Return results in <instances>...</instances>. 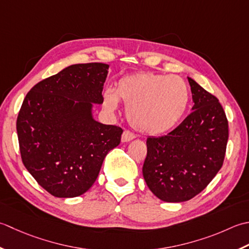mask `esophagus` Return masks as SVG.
Instances as JSON below:
<instances>
[{
	"instance_id": "34e87169",
	"label": "esophagus",
	"mask_w": 249,
	"mask_h": 249,
	"mask_svg": "<svg viewBox=\"0 0 249 249\" xmlns=\"http://www.w3.org/2000/svg\"><path fill=\"white\" fill-rule=\"evenodd\" d=\"M134 138L135 136L133 133H132V132H130L128 130H124L123 135H121V142H123V143H126V142H130Z\"/></svg>"
}]
</instances>
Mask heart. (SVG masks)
I'll return each instance as SVG.
<instances>
[{"mask_svg": "<svg viewBox=\"0 0 249 249\" xmlns=\"http://www.w3.org/2000/svg\"><path fill=\"white\" fill-rule=\"evenodd\" d=\"M119 100L126 106V118L134 129L157 135L178 124L189 106L190 93L178 76L138 73L124 76L115 89L105 90L103 106L115 111Z\"/></svg>", "mask_w": 249, "mask_h": 249, "instance_id": "heart-1", "label": "heart"}]
</instances>
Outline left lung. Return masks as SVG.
I'll use <instances>...</instances> for the list:
<instances>
[{"label":"left lung","mask_w":249,"mask_h":249,"mask_svg":"<svg viewBox=\"0 0 249 249\" xmlns=\"http://www.w3.org/2000/svg\"><path fill=\"white\" fill-rule=\"evenodd\" d=\"M192 113L169 134L147 139L143 176L164 202L188 201L210 184L224 163L229 128L219 101L188 77Z\"/></svg>","instance_id":"8db88e82"}]
</instances>
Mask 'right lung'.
Wrapping results in <instances>:
<instances>
[{
  "label": "right lung",
  "mask_w": 249,
  "mask_h": 249,
  "mask_svg": "<svg viewBox=\"0 0 249 249\" xmlns=\"http://www.w3.org/2000/svg\"><path fill=\"white\" fill-rule=\"evenodd\" d=\"M108 64H73L36 84L17 118L20 154L39 186L57 197L85 194L98 178L123 129L94 120Z\"/></svg>",
  "instance_id": "obj_1"
}]
</instances>
